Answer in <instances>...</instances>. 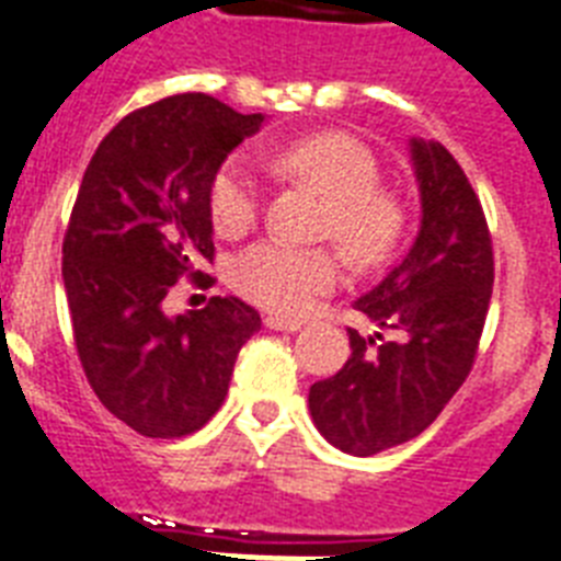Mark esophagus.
I'll return each mask as SVG.
<instances>
[{"instance_id": "obj_1", "label": "esophagus", "mask_w": 561, "mask_h": 561, "mask_svg": "<svg viewBox=\"0 0 561 561\" xmlns=\"http://www.w3.org/2000/svg\"><path fill=\"white\" fill-rule=\"evenodd\" d=\"M263 324L268 330H284V333H298L301 330V321H289V318H280V316H266L263 318Z\"/></svg>"}]
</instances>
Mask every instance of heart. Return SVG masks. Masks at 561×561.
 Wrapping results in <instances>:
<instances>
[{
  "mask_svg": "<svg viewBox=\"0 0 561 561\" xmlns=\"http://www.w3.org/2000/svg\"><path fill=\"white\" fill-rule=\"evenodd\" d=\"M280 176L307 182L327 196L321 231L342 243L356 263L370 266L391 254L402 234L400 199L379 185L376 156L347 133H312L268 153ZM210 222L222 237H240L257 222L260 187L243 161H226L210 179ZM339 284V257L330 249L263 243L231 263V286L245 301L280 316H304L318 295Z\"/></svg>",
  "mask_w": 561,
  "mask_h": 561,
  "instance_id": "obj_1",
  "label": "heart"
}]
</instances>
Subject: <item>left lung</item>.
<instances>
[{
	"instance_id": "8db88e82",
	"label": "left lung",
	"mask_w": 561,
	"mask_h": 561,
	"mask_svg": "<svg viewBox=\"0 0 561 561\" xmlns=\"http://www.w3.org/2000/svg\"><path fill=\"white\" fill-rule=\"evenodd\" d=\"M420 182V231L382 284L356 301L400 333H351V358L309 388V414L335 449L370 458L437 420L474 365L492 298L495 260L481 199L440 141L411 138Z\"/></svg>"
}]
</instances>
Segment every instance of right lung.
Masks as SVG:
<instances>
[{"label":"right lung","mask_w":561,"mask_h":561,"mask_svg":"<svg viewBox=\"0 0 561 561\" xmlns=\"http://www.w3.org/2000/svg\"><path fill=\"white\" fill-rule=\"evenodd\" d=\"M263 115L187 92L129 112L89 161L62 237V284L80 365L98 400L145 437H185L217 414L257 309L214 295L164 316L187 275L214 277L210 179Z\"/></svg>","instance_id":"right-lung-1"}]
</instances>
